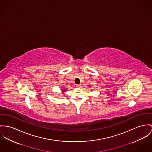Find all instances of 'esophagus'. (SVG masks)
Returning <instances> with one entry per match:
<instances>
[{"label": "esophagus", "instance_id": "34e87169", "mask_svg": "<svg viewBox=\"0 0 152 152\" xmlns=\"http://www.w3.org/2000/svg\"><path fill=\"white\" fill-rule=\"evenodd\" d=\"M76 87H78V88H80L81 87V84H77L76 85Z\"/></svg>", "mask_w": 152, "mask_h": 152}]
</instances>
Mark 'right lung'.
Here are the masks:
<instances>
[{
    "instance_id": "obj_1",
    "label": "right lung",
    "mask_w": 152,
    "mask_h": 152,
    "mask_svg": "<svg viewBox=\"0 0 152 152\" xmlns=\"http://www.w3.org/2000/svg\"><path fill=\"white\" fill-rule=\"evenodd\" d=\"M64 91H66V90H64Z\"/></svg>"
}]
</instances>
